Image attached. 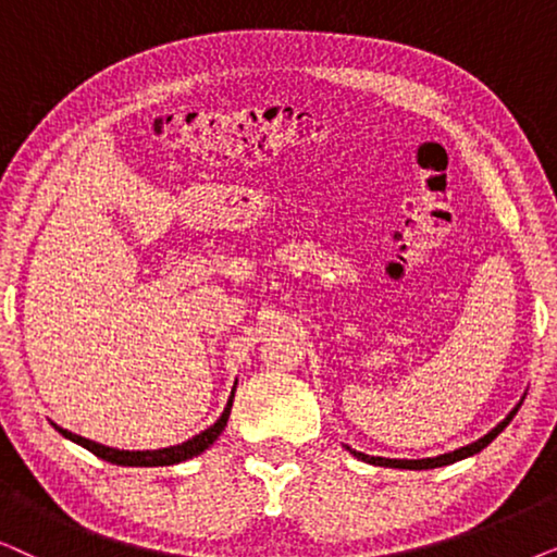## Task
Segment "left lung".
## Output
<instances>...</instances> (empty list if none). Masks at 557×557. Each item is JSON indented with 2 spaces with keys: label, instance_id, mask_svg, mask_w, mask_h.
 <instances>
[{
  "label": "left lung",
  "instance_id": "obj_1",
  "mask_svg": "<svg viewBox=\"0 0 557 557\" xmlns=\"http://www.w3.org/2000/svg\"><path fill=\"white\" fill-rule=\"evenodd\" d=\"M520 406H522V403H517V406H515L512 410H509V416L505 418V421H502L499 425H494V429H492L490 433H486V436L474 441V444L456 448V451L433 456V459H383V456H368V454H362V451H352V448H349V446H347V448H349V454L357 456V459H362V461H368V463H375V467H391V469H436V467H446V463L461 461V459H467V456L479 454L484 446H490L492 441L497 438L499 433L507 429L509 421H512L517 410H520Z\"/></svg>",
  "mask_w": 557,
  "mask_h": 557
}]
</instances>
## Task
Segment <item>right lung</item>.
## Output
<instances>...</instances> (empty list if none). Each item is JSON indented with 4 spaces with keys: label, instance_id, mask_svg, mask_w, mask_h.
I'll list each match as a JSON object with an SVG mask.
<instances>
[{
    "label": "right lung",
    "instance_id": "right-lung-1",
    "mask_svg": "<svg viewBox=\"0 0 557 557\" xmlns=\"http://www.w3.org/2000/svg\"><path fill=\"white\" fill-rule=\"evenodd\" d=\"M233 398H235V387H233L231 398H227V406L223 410V416H220L218 421L210 425V429L200 431V433H197V436L185 441V444H177V446H170V448H154V451H124V448H111V446L96 444V441L83 438V436H78V433H71V431L60 429V425H55V423H52V425H55V431L63 433L65 438H71L73 444L88 448V451L96 454L98 459L119 463V467H170V463H180V461L193 459V456L202 454L205 448H210L212 444H215L220 433L225 431L227 418H231Z\"/></svg>",
    "mask_w": 557,
    "mask_h": 557
}]
</instances>
